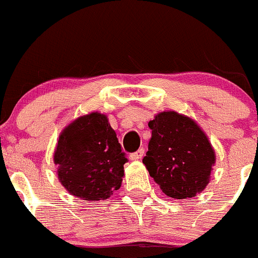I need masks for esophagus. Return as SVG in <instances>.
<instances>
[{
  "label": "esophagus",
  "mask_w": 258,
  "mask_h": 258,
  "mask_svg": "<svg viewBox=\"0 0 258 258\" xmlns=\"http://www.w3.org/2000/svg\"><path fill=\"white\" fill-rule=\"evenodd\" d=\"M143 155H144V149H143V148H140V149H138L137 152L132 153V154L129 155V159L130 160H138V159H140Z\"/></svg>",
  "instance_id": "esophagus-1"
}]
</instances>
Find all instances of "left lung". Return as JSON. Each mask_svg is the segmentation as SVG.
Segmentation results:
<instances>
[{
    "label": "left lung",
    "mask_w": 258,
    "mask_h": 258,
    "mask_svg": "<svg viewBox=\"0 0 258 258\" xmlns=\"http://www.w3.org/2000/svg\"><path fill=\"white\" fill-rule=\"evenodd\" d=\"M152 138L143 163L168 197L185 200L210 182L215 150L200 126L175 111L158 114L149 121Z\"/></svg>",
    "instance_id": "left-lung-1"
}]
</instances>
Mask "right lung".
<instances>
[{
	"instance_id": "right-lung-1",
	"label": "right lung",
	"mask_w": 258,
	"mask_h": 258,
	"mask_svg": "<svg viewBox=\"0 0 258 258\" xmlns=\"http://www.w3.org/2000/svg\"><path fill=\"white\" fill-rule=\"evenodd\" d=\"M53 162L61 184L71 195L103 201L120 188L128 159L108 118L91 113L63 129Z\"/></svg>"
}]
</instances>
